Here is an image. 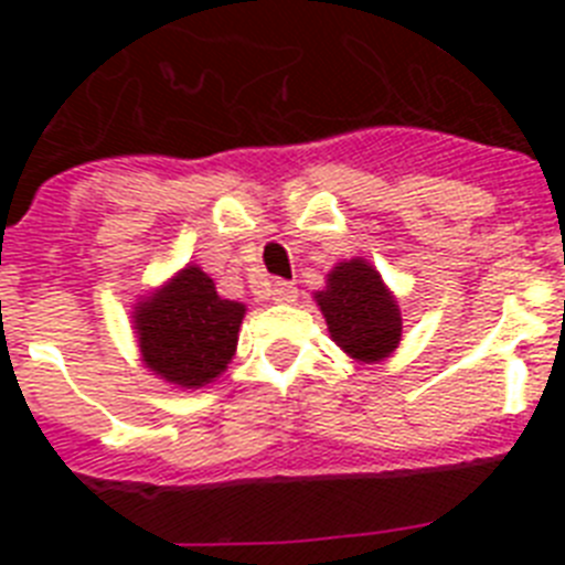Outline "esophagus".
<instances>
[{"mask_svg": "<svg viewBox=\"0 0 565 565\" xmlns=\"http://www.w3.org/2000/svg\"><path fill=\"white\" fill-rule=\"evenodd\" d=\"M268 297H271L274 302H279V306H288V302L297 299V288H294V282L277 279V282H271V288H268Z\"/></svg>", "mask_w": 565, "mask_h": 565, "instance_id": "34e87169", "label": "esophagus"}]
</instances>
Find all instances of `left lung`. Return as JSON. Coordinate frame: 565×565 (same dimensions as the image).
I'll use <instances>...</instances> for the list:
<instances>
[{
  "instance_id": "obj_1",
  "label": "left lung",
  "mask_w": 565,
  "mask_h": 565,
  "mask_svg": "<svg viewBox=\"0 0 565 565\" xmlns=\"http://www.w3.org/2000/svg\"><path fill=\"white\" fill-rule=\"evenodd\" d=\"M339 351L359 364H376L402 342V308L376 266L364 257L337 263L326 288L313 294Z\"/></svg>"
}]
</instances>
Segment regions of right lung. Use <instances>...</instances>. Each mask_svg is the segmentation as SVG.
Listing matches in <instances>:
<instances>
[{
    "instance_id": "obj_1",
    "label": "right lung",
    "mask_w": 565,
    "mask_h": 565,
    "mask_svg": "<svg viewBox=\"0 0 565 565\" xmlns=\"http://www.w3.org/2000/svg\"><path fill=\"white\" fill-rule=\"evenodd\" d=\"M243 317L246 306L223 299L214 279L189 263L132 306L141 364L181 391L206 387L234 359Z\"/></svg>"
}]
</instances>
